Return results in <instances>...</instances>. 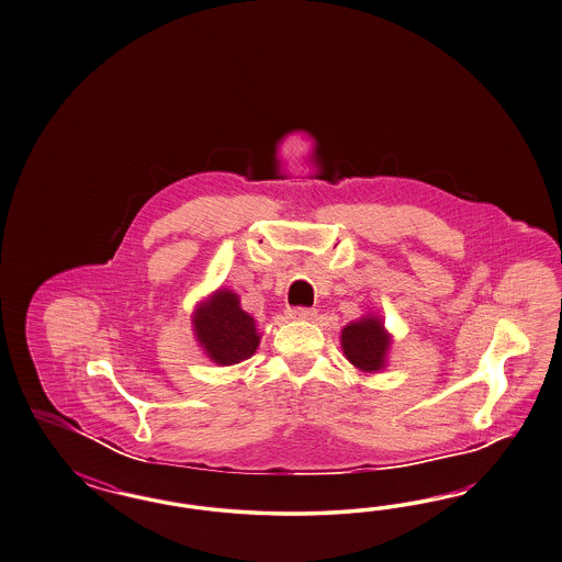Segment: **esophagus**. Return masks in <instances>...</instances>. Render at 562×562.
Returning a JSON list of instances; mask_svg holds the SVG:
<instances>
[{"label":"esophagus","mask_w":562,"mask_h":562,"mask_svg":"<svg viewBox=\"0 0 562 562\" xmlns=\"http://www.w3.org/2000/svg\"><path fill=\"white\" fill-rule=\"evenodd\" d=\"M289 315L292 319H299V322H313L317 311L315 308H305V306H296V308H290Z\"/></svg>","instance_id":"obj_1"}]
</instances>
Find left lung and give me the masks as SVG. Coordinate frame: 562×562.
Returning a JSON list of instances; mask_svg holds the SVG:
<instances>
[{
  "label": "left lung",
  "instance_id": "1",
  "mask_svg": "<svg viewBox=\"0 0 562 562\" xmlns=\"http://www.w3.org/2000/svg\"><path fill=\"white\" fill-rule=\"evenodd\" d=\"M341 350L360 373H381L387 367L393 336L379 315H362L341 329Z\"/></svg>",
  "mask_w": 562,
  "mask_h": 562
}]
</instances>
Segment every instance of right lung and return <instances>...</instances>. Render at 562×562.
<instances>
[{
  "label": "right lung",
  "mask_w": 562,
  "mask_h": 562,
  "mask_svg": "<svg viewBox=\"0 0 562 562\" xmlns=\"http://www.w3.org/2000/svg\"><path fill=\"white\" fill-rule=\"evenodd\" d=\"M193 336L205 357L218 367H233L256 355L261 334L254 315L243 311L237 292L214 290L191 315Z\"/></svg>",
  "instance_id": "right-lung-1"
}]
</instances>
